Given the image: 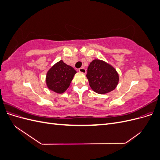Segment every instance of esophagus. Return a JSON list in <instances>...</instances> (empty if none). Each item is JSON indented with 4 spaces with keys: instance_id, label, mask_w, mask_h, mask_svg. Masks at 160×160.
<instances>
[{
    "instance_id": "1",
    "label": "esophagus",
    "mask_w": 160,
    "mask_h": 160,
    "mask_svg": "<svg viewBox=\"0 0 160 160\" xmlns=\"http://www.w3.org/2000/svg\"><path fill=\"white\" fill-rule=\"evenodd\" d=\"M79 71L82 72V73H85V72H86V69L84 68V67H81V68L79 69Z\"/></svg>"
}]
</instances>
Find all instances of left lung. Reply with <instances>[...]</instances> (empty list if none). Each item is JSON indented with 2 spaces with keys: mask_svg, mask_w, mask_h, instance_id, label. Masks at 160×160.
<instances>
[{
  "mask_svg": "<svg viewBox=\"0 0 160 160\" xmlns=\"http://www.w3.org/2000/svg\"><path fill=\"white\" fill-rule=\"evenodd\" d=\"M86 76L91 88L99 94L113 91L119 82V75L116 70L106 62L99 59L91 62Z\"/></svg>",
  "mask_w": 160,
  "mask_h": 160,
  "instance_id": "obj_1",
  "label": "left lung"
}]
</instances>
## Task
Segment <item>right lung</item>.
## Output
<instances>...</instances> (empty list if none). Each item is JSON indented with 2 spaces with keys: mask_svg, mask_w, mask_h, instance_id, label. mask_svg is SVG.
<instances>
[{
  "mask_svg": "<svg viewBox=\"0 0 160 160\" xmlns=\"http://www.w3.org/2000/svg\"><path fill=\"white\" fill-rule=\"evenodd\" d=\"M76 71L72 67L60 61L53 65L47 73L48 88L57 93H62L68 89Z\"/></svg>",
  "mask_w": 160,
  "mask_h": 160,
  "instance_id": "obj_1",
  "label": "right lung"
}]
</instances>
